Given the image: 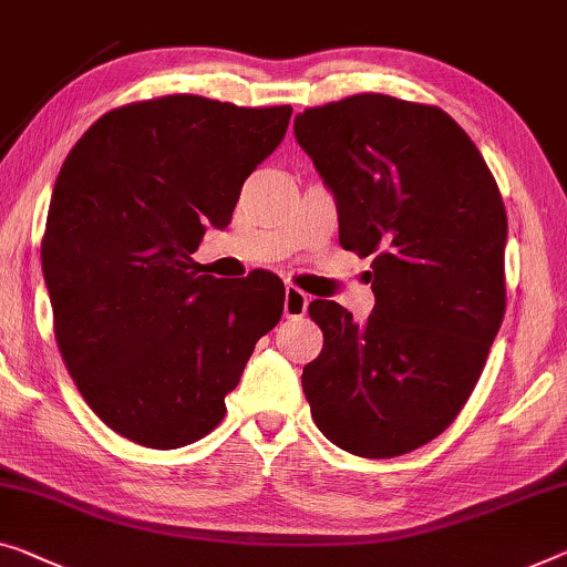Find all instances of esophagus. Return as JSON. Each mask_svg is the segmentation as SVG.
<instances>
[{
    "instance_id": "34e87169",
    "label": "esophagus",
    "mask_w": 567,
    "mask_h": 567,
    "mask_svg": "<svg viewBox=\"0 0 567 567\" xmlns=\"http://www.w3.org/2000/svg\"><path fill=\"white\" fill-rule=\"evenodd\" d=\"M308 302H310L308 295L302 292L300 287H295V285L285 287V306H282L285 318H302L308 310Z\"/></svg>"
}]
</instances>
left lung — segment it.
Segmentation results:
<instances>
[{"mask_svg":"<svg viewBox=\"0 0 567 567\" xmlns=\"http://www.w3.org/2000/svg\"><path fill=\"white\" fill-rule=\"evenodd\" d=\"M295 140L333 193L338 241L371 261L367 323L312 300L323 351L302 369L310 415L361 458H394L458 417L504 320L506 210L443 109L357 94L306 109Z\"/></svg>","mask_w":567,"mask_h":567,"instance_id":"1","label":"left lung"}]
</instances>
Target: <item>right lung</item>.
I'll return each mask as SVG.
<instances>
[{"label": "right lung", "instance_id": "1", "mask_svg": "<svg viewBox=\"0 0 567 567\" xmlns=\"http://www.w3.org/2000/svg\"><path fill=\"white\" fill-rule=\"evenodd\" d=\"M290 106L173 94L112 109L68 152L50 198L42 275L68 374L104 425L171 451L208 435L285 285L200 275L241 185L280 145Z\"/></svg>", "mask_w": 567, "mask_h": 567}]
</instances>
